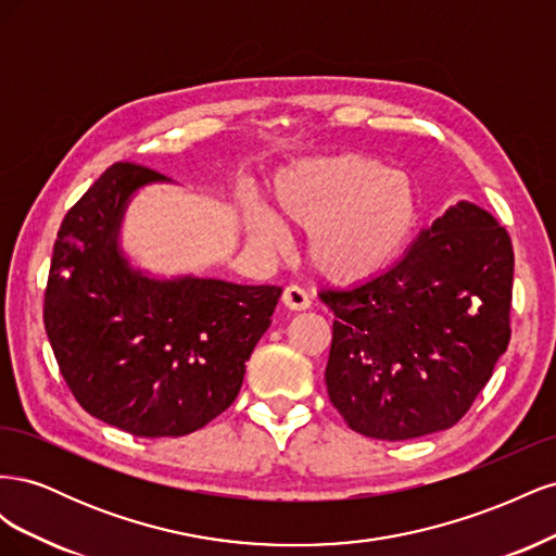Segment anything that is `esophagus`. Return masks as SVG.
Here are the masks:
<instances>
[{
	"label": "esophagus",
	"mask_w": 556,
	"mask_h": 556,
	"mask_svg": "<svg viewBox=\"0 0 556 556\" xmlns=\"http://www.w3.org/2000/svg\"><path fill=\"white\" fill-rule=\"evenodd\" d=\"M282 304L290 311H306L311 308V296L306 294L304 288H299V285H288L282 292Z\"/></svg>",
	"instance_id": "34e87169"
}]
</instances>
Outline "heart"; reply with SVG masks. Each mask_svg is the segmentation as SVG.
Listing matches in <instances>:
<instances>
[{
    "instance_id": "1",
    "label": "heart",
    "mask_w": 556,
    "mask_h": 556,
    "mask_svg": "<svg viewBox=\"0 0 556 556\" xmlns=\"http://www.w3.org/2000/svg\"><path fill=\"white\" fill-rule=\"evenodd\" d=\"M274 206L285 225L311 231L308 255L319 274L359 282L384 274L408 245L419 194L410 176L390 172L380 160L343 153L282 172ZM248 225L260 243L280 245L271 215L252 208Z\"/></svg>"
}]
</instances>
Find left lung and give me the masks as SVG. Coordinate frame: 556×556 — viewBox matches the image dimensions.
Masks as SVG:
<instances>
[{
    "label": "left lung",
    "mask_w": 556,
    "mask_h": 556,
    "mask_svg": "<svg viewBox=\"0 0 556 556\" xmlns=\"http://www.w3.org/2000/svg\"><path fill=\"white\" fill-rule=\"evenodd\" d=\"M513 264L506 227L459 201L384 274L317 292L336 317L327 392L352 431L408 441L459 422L510 343Z\"/></svg>",
    "instance_id": "obj_1"
}]
</instances>
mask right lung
Listing matches in <instances>:
<instances>
[{
  "instance_id": "1",
  "label": "right lung",
  "mask_w": 556,
  "mask_h": 556,
  "mask_svg": "<svg viewBox=\"0 0 556 556\" xmlns=\"http://www.w3.org/2000/svg\"><path fill=\"white\" fill-rule=\"evenodd\" d=\"M164 178L111 164L64 215L43 294L48 341L74 399L143 439L192 433L231 406L282 292L131 271L115 243L125 201Z\"/></svg>"
}]
</instances>
